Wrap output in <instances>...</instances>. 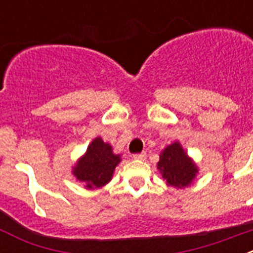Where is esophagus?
I'll return each instance as SVG.
<instances>
[{"label": "esophagus", "mask_w": 253, "mask_h": 253, "mask_svg": "<svg viewBox=\"0 0 253 253\" xmlns=\"http://www.w3.org/2000/svg\"><path fill=\"white\" fill-rule=\"evenodd\" d=\"M146 157H147L146 152H143V153H137L133 156L134 160H138V161H144L146 160Z\"/></svg>", "instance_id": "1"}]
</instances>
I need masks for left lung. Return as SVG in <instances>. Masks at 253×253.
Here are the masks:
<instances>
[{
    "instance_id": "obj_1",
    "label": "left lung",
    "mask_w": 253,
    "mask_h": 253,
    "mask_svg": "<svg viewBox=\"0 0 253 253\" xmlns=\"http://www.w3.org/2000/svg\"><path fill=\"white\" fill-rule=\"evenodd\" d=\"M157 169L167 186L175 189L189 187L199 173L195 161L185 152L177 140L162 149Z\"/></svg>"
}]
</instances>
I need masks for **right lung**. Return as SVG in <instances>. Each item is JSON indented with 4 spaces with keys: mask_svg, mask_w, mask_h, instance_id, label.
<instances>
[{
    "mask_svg": "<svg viewBox=\"0 0 253 253\" xmlns=\"http://www.w3.org/2000/svg\"><path fill=\"white\" fill-rule=\"evenodd\" d=\"M122 162V154H115L113 147L96 137L88 144L86 152L72 166V175L84 182L88 190L100 189L111 181L116 166Z\"/></svg>",
    "mask_w": 253,
    "mask_h": 253,
    "instance_id": "add662e5",
    "label": "right lung"
}]
</instances>
